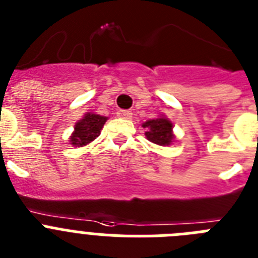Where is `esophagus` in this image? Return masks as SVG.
<instances>
[{
    "label": "esophagus",
    "instance_id": "34e87169",
    "mask_svg": "<svg viewBox=\"0 0 258 258\" xmlns=\"http://www.w3.org/2000/svg\"><path fill=\"white\" fill-rule=\"evenodd\" d=\"M116 115L119 116V118H123V119H130V118H132V111L119 110L118 113H116Z\"/></svg>",
    "mask_w": 258,
    "mask_h": 258
}]
</instances>
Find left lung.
Wrapping results in <instances>:
<instances>
[{
  "label": "left lung",
  "mask_w": 258,
  "mask_h": 258,
  "mask_svg": "<svg viewBox=\"0 0 258 258\" xmlns=\"http://www.w3.org/2000/svg\"><path fill=\"white\" fill-rule=\"evenodd\" d=\"M144 128H147L145 136L149 142L154 143L157 145H170L172 142L174 135H172V123L167 118H157L151 119L143 124Z\"/></svg>",
  "instance_id": "8db88e82"
}]
</instances>
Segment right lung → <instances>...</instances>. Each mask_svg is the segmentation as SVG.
I'll return each mask as SVG.
<instances>
[{
    "instance_id": "right-lung-1",
    "label": "right lung",
    "mask_w": 258,
    "mask_h": 258,
    "mask_svg": "<svg viewBox=\"0 0 258 258\" xmlns=\"http://www.w3.org/2000/svg\"><path fill=\"white\" fill-rule=\"evenodd\" d=\"M106 119V116H101L98 114H86L83 119L75 124V131L70 138L71 144L74 147H83L93 142L101 134V128L104 127Z\"/></svg>"
}]
</instances>
